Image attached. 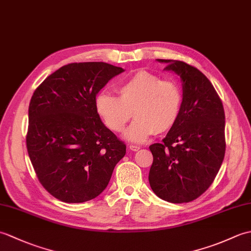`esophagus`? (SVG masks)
<instances>
[{
	"label": "esophagus",
	"instance_id": "1",
	"mask_svg": "<svg viewBox=\"0 0 251 251\" xmlns=\"http://www.w3.org/2000/svg\"><path fill=\"white\" fill-rule=\"evenodd\" d=\"M129 149L131 151H134V152H136V151H139L140 150V147H138V146H129Z\"/></svg>",
	"mask_w": 251,
	"mask_h": 251
}]
</instances>
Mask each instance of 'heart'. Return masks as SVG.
I'll return each mask as SVG.
<instances>
[{
  "instance_id": "obj_1",
  "label": "heart",
  "mask_w": 251,
  "mask_h": 251,
  "mask_svg": "<svg viewBox=\"0 0 251 251\" xmlns=\"http://www.w3.org/2000/svg\"><path fill=\"white\" fill-rule=\"evenodd\" d=\"M119 97L102 92L95 100L96 111L104 125L121 132L134 115L125 132L131 142L146 141L154 132L163 134L178 122L183 106V93L173 79H161L147 71H137L117 84Z\"/></svg>"
}]
</instances>
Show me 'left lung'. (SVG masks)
Instances as JSON below:
<instances>
[{
  "label": "left lung",
  "instance_id": "8db88e82",
  "mask_svg": "<svg viewBox=\"0 0 251 251\" xmlns=\"http://www.w3.org/2000/svg\"><path fill=\"white\" fill-rule=\"evenodd\" d=\"M166 63L182 81L183 106L178 122L161 143L150 146L149 182L159 199L174 204L196 200L209 188L226 153L222 101L199 69L179 60Z\"/></svg>",
  "mask_w": 251,
  "mask_h": 251
}]
</instances>
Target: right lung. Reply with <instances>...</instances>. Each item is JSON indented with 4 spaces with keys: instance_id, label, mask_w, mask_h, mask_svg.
Segmentation results:
<instances>
[{
    "instance_id": "right-lung-1",
    "label": "right lung",
    "mask_w": 251,
    "mask_h": 251,
    "mask_svg": "<svg viewBox=\"0 0 251 251\" xmlns=\"http://www.w3.org/2000/svg\"><path fill=\"white\" fill-rule=\"evenodd\" d=\"M124 69L105 62H74L35 89L29 104L26 149L44 189L65 202H83L106 188L126 145L106 128L96 96Z\"/></svg>"
}]
</instances>
